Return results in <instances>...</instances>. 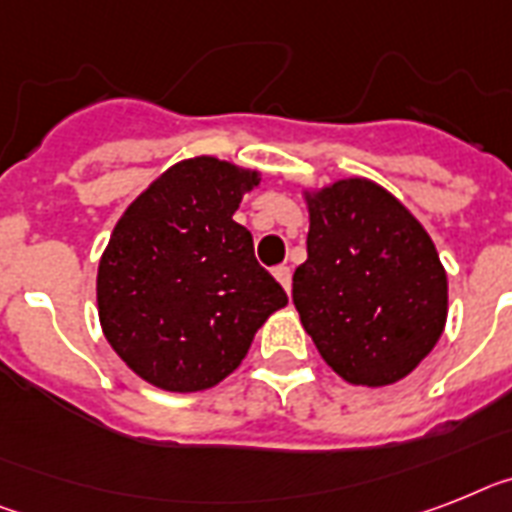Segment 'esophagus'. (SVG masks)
Here are the masks:
<instances>
[{"instance_id":"esophagus-1","label":"esophagus","mask_w":512,"mask_h":512,"mask_svg":"<svg viewBox=\"0 0 512 512\" xmlns=\"http://www.w3.org/2000/svg\"><path fill=\"white\" fill-rule=\"evenodd\" d=\"M274 277L285 287V293H290V287H293V272H290V266H277L274 269Z\"/></svg>"}]
</instances>
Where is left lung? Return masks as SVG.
<instances>
[{
  "instance_id": "left-lung-1",
  "label": "left lung",
  "mask_w": 512,
  "mask_h": 512,
  "mask_svg": "<svg viewBox=\"0 0 512 512\" xmlns=\"http://www.w3.org/2000/svg\"><path fill=\"white\" fill-rule=\"evenodd\" d=\"M308 259L293 303L319 356L356 387L405 379L447 322V272L411 209L369 177L301 185Z\"/></svg>"
}]
</instances>
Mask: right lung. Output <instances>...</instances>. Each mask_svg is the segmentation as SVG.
<instances>
[{
    "instance_id": "add662e5",
    "label": "right lung",
    "mask_w": 512,
    "mask_h": 512,
    "mask_svg": "<svg viewBox=\"0 0 512 512\" xmlns=\"http://www.w3.org/2000/svg\"><path fill=\"white\" fill-rule=\"evenodd\" d=\"M264 183L217 156L180 159L130 201L99 259L101 332L128 369L167 392L217 387L287 295L232 214Z\"/></svg>"
}]
</instances>
